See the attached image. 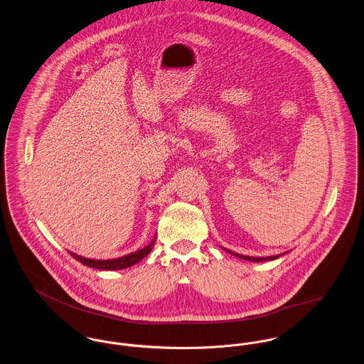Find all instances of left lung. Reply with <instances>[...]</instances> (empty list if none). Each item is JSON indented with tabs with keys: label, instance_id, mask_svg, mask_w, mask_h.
Returning a JSON list of instances; mask_svg holds the SVG:
<instances>
[{
	"label": "left lung",
	"instance_id": "8db88e82",
	"mask_svg": "<svg viewBox=\"0 0 364 364\" xmlns=\"http://www.w3.org/2000/svg\"><path fill=\"white\" fill-rule=\"evenodd\" d=\"M224 251L228 252V253H231V255H234V256H237V257H240V259H244V260H248V262H264V260H274V259H277V257H280L281 255H284V253H280V255H276V256H267V257H253V256H245V255H240V253H235V252L228 251V250H225L223 248ZM287 253V252H285Z\"/></svg>",
	"mask_w": 364,
	"mask_h": 364
}]
</instances>
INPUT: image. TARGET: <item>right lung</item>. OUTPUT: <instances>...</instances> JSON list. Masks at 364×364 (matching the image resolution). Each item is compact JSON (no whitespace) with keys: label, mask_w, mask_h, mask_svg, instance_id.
Wrapping results in <instances>:
<instances>
[{"label":"right lung","mask_w":364,"mask_h":364,"mask_svg":"<svg viewBox=\"0 0 364 364\" xmlns=\"http://www.w3.org/2000/svg\"><path fill=\"white\" fill-rule=\"evenodd\" d=\"M155 240H156V235L154 237V240L144 248H141L139 251L132 252L129 255H124V256H120V257H116V259H104V260H98V259H88V257H83L77 253H73V252L69 251V253L77 260L80 262L84 266H88V267H92V269H98V270H122V269H127V267H132L133 264L139 263L140 260H142L149 252L152 251V247L155 245Z\"/></svg>","instance_id":"1"}]
</instances>
